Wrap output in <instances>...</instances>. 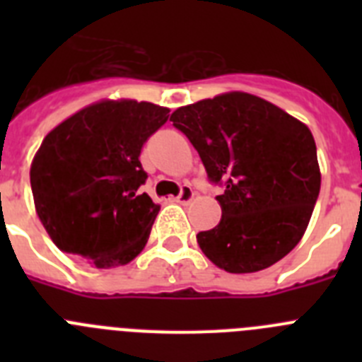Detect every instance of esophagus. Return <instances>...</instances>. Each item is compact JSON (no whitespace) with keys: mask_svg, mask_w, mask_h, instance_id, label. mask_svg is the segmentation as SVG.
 Masks as SVG:
<instances>
[{"mask_svg":"<svg viewBox=\"0 0 362 362\" xmlns=\"http://www.w3.org/2000/svg\"><path fill=\"white\" fill-rule=\"evenodd\" d=\"M194 196H196V194H194L192 187L185 185V187L181 188V194H179V196L175 197V201H177V203H181V204H188L192 199H194Z\"/></svg>","mask_w":362,"mask_h":362,"instance_id":"obj_1","label":"esophagus"}]
</instances>
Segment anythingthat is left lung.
I'll use <instances>...</instances> for the list:
<instances>
[{"instance_id": "1", "label": "left lung", "mask_w": 362, "mask_h": 362, "mask_svg": "<svg viewBox=\"0 0 362 362\" xmlns=\"http://www.w3.org/2000/svg\"><path fill=\"white\" fill-rule=\"evenodd\" d=\"M175 129L199 152L214 183L219 225L197 233L221 270H264L305 235L321 188L315 141L305 123L248 92H226L179 107Z\"/></svg>"}]
</instances>
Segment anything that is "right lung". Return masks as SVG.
I'll return each instance as SVG.
<instances>
[{"label":"right lung","instance_id":"right-lung-1","mask_svg":"<svg viewBox=\"0 0 362 362\" xmlns=\"http://www.w3.org/2000/svg\"><path fill=\"white\" fill-rule=\"evenodd\" d=\"M168 108L101 99L45 136L30 165L34 206L59 250L95 268L129 264L148 241L159 204L137 188L139 156Z\"/></svg>","mask_w":362,"mask_h":362}]
</instances>
